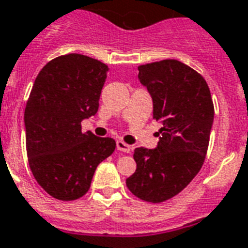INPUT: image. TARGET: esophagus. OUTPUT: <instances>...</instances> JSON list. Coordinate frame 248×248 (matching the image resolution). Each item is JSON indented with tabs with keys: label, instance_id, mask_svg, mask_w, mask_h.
<instances>
[{
	"label": "esophagus",
	"instance_id": "esophagus-1",
	"mask_svg": "<svg viewBox=\"0 0 248 248\" xmlns=\"http://www.w3.org/2000/svg\"><path fill=\"white\" fill-rule=\"evenodd\" d=\"M117 149L121 152H124V153H130L131 152V147L128 145V144H126L124 141H122V140H117Z\"/></svg>",
	"mask_w": 248,
	"mask_h": 248
}]
</instances>
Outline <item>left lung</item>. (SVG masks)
Wrapping results in <instances>:
<instances>
[{"label":"left lung","instance_id":"left-lung-1","mask_svg":"<svg viewBox=\"0 0 248 248\" xmlns=\"http://www.w3.org/2000/svg\"><path fill=\"white\" fill-rule=\"evenodd\" d=\"M139 81L153 100V118L162 124L155 149L136 148V171L126 179L132 194L159 203L180 193L200 172L214 124L207 82L179 60L140 65Z\"/></svg>","mask_w":248,"mask_h":248}]
</instances>
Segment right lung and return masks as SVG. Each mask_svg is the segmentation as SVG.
<instances>
[{"instance_id":"right-lung-1","label":"right lung","mask_w":248,"mask_h":248,"mask_svg":"<svg viewBox=\"0 0 248 248\" xmlns=\"http://www.w3.org/2000/svg\"><path fill=\"white\" fill-rule=\"evenodd\" d=\"M108 71L99 60L68 54L48 62L33 83L24 112L27 155L37 183L56 200L85 196L97 165L116 149L112 138L81 127L96 114Z\"/></svg>"}]
</instances>
